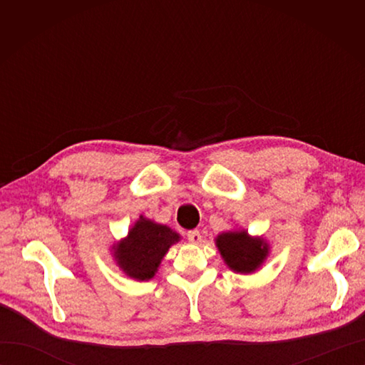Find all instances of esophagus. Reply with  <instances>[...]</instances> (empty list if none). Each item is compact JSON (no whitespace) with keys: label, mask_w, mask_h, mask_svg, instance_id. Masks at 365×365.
Segmentation results:
<instances>
[{"label":"esophagus","mask_w":365,"mask_h":365,"mask_svg":"<svg viewBox=\"0 0 365 365\" xmlns=\"http://www.w3.org/2000/svg\"><path fill=\"white\" fill-rule=\"evenodd\" d=\"M187 237H188L190 242H191V243H195V245H197V243L202 242V235H200V232H199L197 229H195V230H190L188 234H187Z\"/></svg>","instance_id":"34e87169"}]
</instances>
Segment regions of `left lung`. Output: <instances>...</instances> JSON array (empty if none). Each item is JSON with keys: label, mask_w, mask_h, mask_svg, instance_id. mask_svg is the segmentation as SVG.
Listing matches in <instances>:
<instances>
[{"label": "left lung", "mask_w": 365, "mask_h": 365, "mask_svg": "<svg viewBox=\"0 0 365 365\" xmlns=\"http://www.w3.org/2000/svg\"><path fill=\"white\" fill-rule=\"evenodd\" d=\"M216 246L227 263L237 273H251L268 254V246L260 238H251L245 230L226 232L216 238Z\"/></svg>", "instance_id": "left-lung-1"}]
</instances>
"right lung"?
Segmentation results:
<instances>
[{
  "instance_id": "obj_1",
  "label": "right lung",
  "mask_w": 365,
  "mask_h": 365,
  "mask_svg": "<svg viewBox=\"0 0 365 365\" xmlns=\"http://www.w3.org/2000/svg\"><path fill=\"white\" fill-rule=\"evenodd\" d=\"M175 242H178V234L174 230L141 216L128 232V237L115 246L114 255L119 267L130 277L149 281L155 276L161 259Z\"/></svg>"
}]
</instances>
